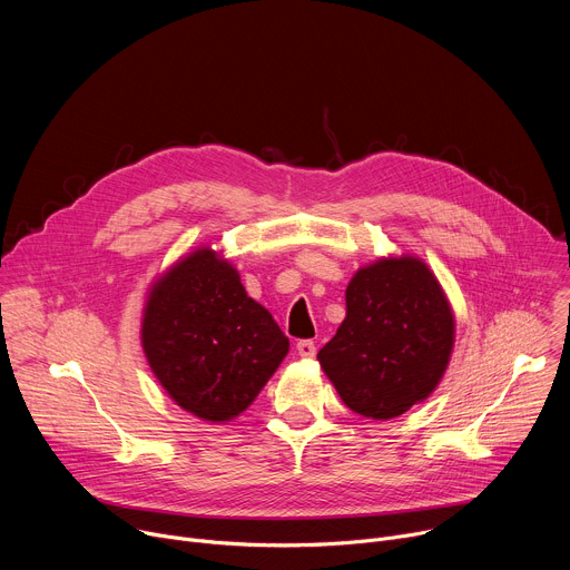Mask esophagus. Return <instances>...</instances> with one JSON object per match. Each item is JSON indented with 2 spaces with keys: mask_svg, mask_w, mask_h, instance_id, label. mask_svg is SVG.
I'll return each mask as SVG.
<instances>
[{
  "mask_svg": "<svg viewBox=\"0 0 570 570\" xmlns=\"http://www.w3.org/2000/svg\"><path fill=\"white\" fill-rule=\"evenodd\" d=\"M295 350H297V356H302V358H313V356H315V345H313V341H299V343L295 345Z\"/></svg>",
  "mask_w": 570,
  "mask_h": 570,
  "instance_id": "1",
  "label": "esophagus"
}]
</instances>
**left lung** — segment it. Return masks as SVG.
<instances>
[{"mask_svg": "<svg viewBox=\"0 0 570 570\" xmlns=\"http://www.w3.org/2000/svg\"><path fill=\"white\" fill-rule=\"evenodd\" d=\"M347 315L317 352L345 405L392 420L440 385L455 343V315L435 273L413 255L358 268L345 291Z\"/></svg>", "mask_w": 570, "mask_h": 570, "instance_id": "8db88e82", "label": "left lung"}]
</instances>
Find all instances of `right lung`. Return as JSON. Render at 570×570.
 <instances>
[{"instance_id":"obj_1","label":"right lung","mask_w":570,"mask_h":570,"mask_svg":"<svg viewBox=\"0 0 570 570\" xmlns=\"http://www.w3.org/2000/svg\"><path fill=\"white\" fill-rule=\"evenodd\" d=\"M141 347L183 411L212 424L236 420L288 354V338L238 271L209 246L178 259L148 288Z\"/></svg>"}]
</instances>
